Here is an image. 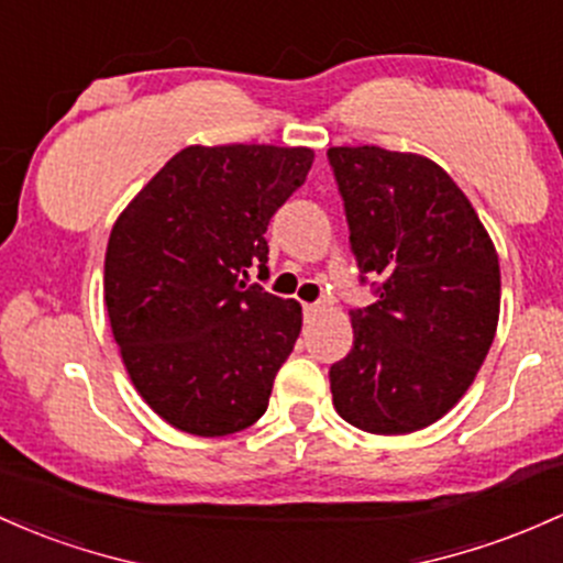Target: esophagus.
<instances>
[{
    "mask_svg": "<svg viewBox=\"0 0 563 563\" xmlns=\"http://www.w3.org/2000/svg\"><path fill=\"white\" fill-rule=\"evenodd\" d=\"M320 312H323V307H320V305H305V318H307V320L318 318Z\"/></svg>",
    "mask_w": 563,
    "mask_h": 563,
    "instance_id": "1",
    "label": "esophagus"
}]
</instances>
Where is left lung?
<instances>
[{"instance_id":"obj_1","label":"left lung","mask_w":563,"mask_h":563,"mask_svg":"<svg viewBox=\"0 0 563 563\" xmlns=\"http://www.w3.org/2000/svg\"><path fill=\"white\" fill-rule=\"evenodd\" d=\"M363 275L379 301L350 310L352 350L331 366L333 409L352 428L406 435L460 404L499 320V256L441 165L382 146H331Z\"/></svg>"}]
</instances>
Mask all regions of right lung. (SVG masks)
<instances>
[{
    "label": "right lung",
    "instance_id": "obj_1",
    "mask_svg": "<svg viewBox=\"0 0 563 563\" xmlns=\"http://www.w3.org/2000/svg\"><path fill=\"white\" fill-rule=\"evenodd\" d=\"M312 159L307 146H187L117 216L103 262L111 333L135 390L176 430L232 435L267 411L301 305L245 280L267 272L264 232Z\"/></svg>",
    "mask_w": 563,
    "mask_h": 563
}]
</instances>
